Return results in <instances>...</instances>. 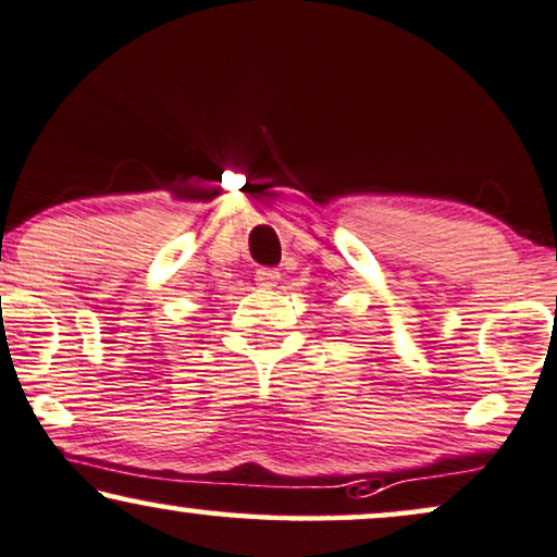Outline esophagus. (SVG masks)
<instances>
[{"label":"esophagus","mask_w":557,"mask_h":557,"mask_svg":"<svg viewBox=\"0 0 557 557\" xmlns=\"http://www.w3.org/2000/svg\"><path fill=\"white\" fill-rule=\"evenodd\" d=\"M255 277H257L259 287H274L280 280V272L272 270V267H262V270H257Z\"/></svg>","instance_id":"34e87169"}]
</instances>
